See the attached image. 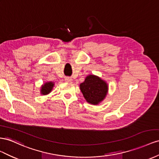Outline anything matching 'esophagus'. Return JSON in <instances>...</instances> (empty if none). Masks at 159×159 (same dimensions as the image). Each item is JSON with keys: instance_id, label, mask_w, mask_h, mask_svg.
Here are the masks:
<instances>
[{"instance_id": "obj_1", "label": "esophagus", "mask_w": 159, "mask_h": 159, "mask_svg": "<svg viewBox=\"0 0 159 159\" xmlns=\"http://www.w3.org/2000/svg\"><path fill=\"white\" fill-rule=\"evenodd\" d=\"M65 81H66V82L71 83V82H72V79L71 78H66Z\"/></svg>"}]
</instances>
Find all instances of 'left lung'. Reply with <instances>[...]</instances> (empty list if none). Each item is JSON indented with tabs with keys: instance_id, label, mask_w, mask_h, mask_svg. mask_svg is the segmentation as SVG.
Here are the masks:
<instances>
[{
	"instance_id": "1",
	"label": "left lung",
	"mask_w": 159,
	"mask_h": 159,
	"mask_svg": "<svg viewBox=\"0 0 159 159\" xmlns=\"http://www.w3.org/2000/svg\"><path fill=\"white\" fill-rule=\"evenodd\" d=\"M80 88L86 102L90 104L98 105L108 92V85L106 81L95 75H88Z\"/></svg>"
}]
</instances>
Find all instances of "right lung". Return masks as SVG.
<instances>
[{
	"label": "right lung",
	"mask_w": 159,
	"mask_h": 159,
	"mask_svg": "<svg viewBox=\"0 0 159 159\" xmlns=\"http://www.w3.org/2000/svg\"><path fill=\"white\" fill-rule=\"evenodd\" d=\"M55 83L53 81H48V82H45L41 85V89H40V92L41 94L43 96L48 95L52 91V89L54 87Z\"/></svg>",
	"instance_id": "1"
}]
</instances>
